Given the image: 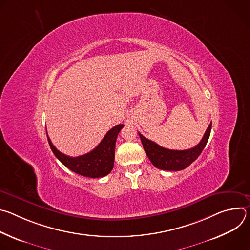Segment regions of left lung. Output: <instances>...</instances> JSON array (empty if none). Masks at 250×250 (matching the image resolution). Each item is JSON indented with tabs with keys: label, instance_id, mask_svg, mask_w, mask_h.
I'll return each instance as SVG.
<instances>
[{
	"label": "left lung",
	"instance_id": "left-lung-1",
	"mask_svg": "<svg viewBox=\"0 0 250 250\" xmlns=\"http://www.w3.org/2000/svg\"><path fill=\"white\" fill-rule=\"evenodd\" d=\"M210 129L211 123L208 126L199 144L195 147L186 150H171L164 148L155 144L154 141L147 139L141 133L138 134L146 155L156 168L167 171H179L187 168L199 157L208 140Z\"/></svg>",
	"mask_w": 250,
	"mask_h": 250
}]
</instances>
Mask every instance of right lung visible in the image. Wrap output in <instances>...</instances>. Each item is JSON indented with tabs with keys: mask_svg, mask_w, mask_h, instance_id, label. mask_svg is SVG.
<instances>
[{
	"mask_svg": "<svg viewBox=\"0 0 250 250\" xmlns=\"http://www.w3.org/2000/svg\"><path fill=\"white\" fill-rule=\"evenodd\" d=\"M124 125H118L104 136L99 146L87 154L70 157L55 148L47 134L48 144L57 159L68 169L81 176L100 178L108 175L114 168L116 140ZM47 133V132H46Z\"/></svg>",
	"mask_w": 250,
	"mask_h": 250,
	"instance_id": "right-lung-1",
	"label": "right lung"
}]
</instances>
